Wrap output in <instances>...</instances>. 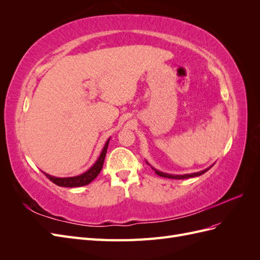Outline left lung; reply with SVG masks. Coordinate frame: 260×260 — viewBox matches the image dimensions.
I'll return each mask as SVG.
<instances>
[{
	"instance_id": "obj_1",
	"label": "left lung",
	"mask_w": 260,
	"mask_h": 260,
	"mask_svg": "<svg viewBox=\"0 0 260 260\" xmlns=\"http://www.w3.org/2000/svg\"><path fill=\"white\" fill-rule=\"evenodd\" d=\"M154 169V168H153ZM155 170V172H156V175H158L159 177H164V178H169V179H187V178H193V177H199V176H201V175H203V174H205V172L207 171V170H209V168L208 169H205V170H203V171H200V172H196V174H191V175H183V176H174V175H168V174H164V172H160V171H158V170H156V169H154Z\"/></svg>"
}]
</instances>
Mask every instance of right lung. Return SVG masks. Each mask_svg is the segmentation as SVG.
I'll return each mask as SVG.
<instances>
[{"label":"right lung","instance_id":"obj_1","mask_svg":"<svg viewBox=\"0 0 260 260\" xmlns=\"http://www.w3.org/2000/svg\"><path fill=\"white\" fill-rule=\"evenodd\" d=\"M109 143V139L107 140V142L103 148V151H102L99 159L96 160V162L93 165V166L86 171L84 174L80 175V176H77V177H69V178H56V177H52L48 174L44 175L46 176L49 180H51L53 183H55L58 186H66V187H75V186H82V185H86L89 184L91 181H93L95 179L100 171L103 168V164H104V159H105V156H106V152H107V146Z\"/></svg>","mask_w":260,"mask_h":260}]
</instances>
